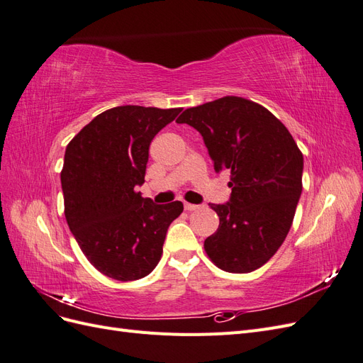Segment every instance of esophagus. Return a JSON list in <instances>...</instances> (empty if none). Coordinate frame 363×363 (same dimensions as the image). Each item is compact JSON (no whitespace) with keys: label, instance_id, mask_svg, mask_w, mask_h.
<instances>
[{"label":"esophagus","instance_id":"obj_1","mask_svg":"<svg viewBox=\"0 0 363 363\" xmlns=\"http://www.w3.org/2000/svg\"><path fill=\"white\" fill-rule=\"evenodd\" d=\"M200 204H192V203H184V211H196V208H200Z\"/></svg>","mask_w":363,"mask_h":363}]
</instances>
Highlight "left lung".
Masks as SVG:
<instances>
[{"label": "left lung", "mask_w": 363, "mask_h": 363, "mask_svg": "<svg viewBox=\"0 0 363 363\" xmlns=\"http://www.w3.org/2000/svg\"><path fill=\"white\" fill-rule=\"evenodd\" d=\"M177 123L203 136L215 171L230 172V200L211 204L219 227L204 240L207 256L227 272L265 265L286 239L303 191V155L289 130L240 96L186 108Z\"/></svg>", "instance_id": "obj_1"}]
</instances>
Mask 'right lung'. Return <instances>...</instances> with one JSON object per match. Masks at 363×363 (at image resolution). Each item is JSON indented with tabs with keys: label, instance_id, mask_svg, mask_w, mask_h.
I'll use <instances>...</instances> for the list:
<instances>
[{
	"label": "right lung",
	"instance_id": "add662e5",
	"mask_svg": "<svg viewBox=\"0 0 363 363\" xmlns=\"http://www.w3.org/2000/svg\"><path fill=\"white\" fill-rule=\"evenodd\" d=\"M182 108L119 106L95 116L65 151V216L84 256L104 276H148L183 203L156 204L138 192L151 140Z\"/></svg>",
	"mask_w": 363,
	"mask_h": 363
}]
</instances>
